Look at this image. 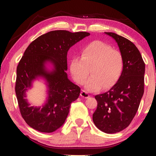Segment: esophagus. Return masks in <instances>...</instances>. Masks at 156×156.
<instances>
[{
    "instance_id": "34e87169",
    "label": "esophagus",
    "mask_w": 156,
    "mask_h": 156,
    "mask_svg": "<svg viewBox=\"0 0 156 156\" xmlns=\"http://www.w3.org/2000/svg\"><path fill=\"white\" fill-rule=\"evenodd\" d=\"M80 96L83 97V98H89V94L87 93V92L85 91L84 90H82L81 93H80Z\"/></svg>"
}]
</instances>
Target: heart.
<instances>
[{"instance_id":"1","label":"heart","mask_w":156,"mask_h":156,"mask_svg":"<svg viewBox=\"0 0 156 156\" xmlns=\"http://www.w3.org/2000/svg\"><path fill=\"white\" fill-rule=\"evenodd\" d=\"M124 67L123 57L120 51L112 49L109 44L96 41L81 50L80 58L71 60L70 71L76 83L83 84L90 73L91 77L85 87L89 91L110 89L117 83Z\"/></svg>"}]
</instances>
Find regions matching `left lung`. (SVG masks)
I'll list each match as a JSON object with an SVG mask.
<instances>
[{
	"mask_svg": "<svg viewBox=\"0 0 156 156\" xmlns=\"http://www.w3.org/2000/svg\"><path fill=\"white\" fill-rule=\"evenodd\" d=\"M123 57L124 67L119 80L104 94L95 96L98 105L93 121L107 133H114L130 125L138 112L144 94L145 64L138 49L131 41L113 32Z\"/></svg>",
	"mask_w": 156,
	"mask_h": 156,
	"instance_id": "left-lung-1",
	"label": "left lung"
}]
</instances>
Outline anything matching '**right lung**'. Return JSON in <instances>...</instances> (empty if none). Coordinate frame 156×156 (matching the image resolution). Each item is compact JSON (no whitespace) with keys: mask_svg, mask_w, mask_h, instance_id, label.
I'll return each mask as SVG.
<instances>
[{"mask_svg":"<svg viewBox=\"0 0 156 156\" xmlns=\"http://www.w3.org/2000/svg\"><path fill=\"white\" fill-rule=\"evenodd\" d=\"M89 35L85 31H51L38 37L26 49L17 66L15 91L20 114L31 128L51 133L64 124L71 103L80 93V88L67 78V51ZM47 61L54 64L52 72L46 70L44 64ZM38 76L46 78L49 87L47 103L41 109L30 107L24 98L25 91Z\"/></svg>","mask_w":156,"mask_h":156,"instance_id":"right-lung-1","label":"right lung"}]
</instances>
